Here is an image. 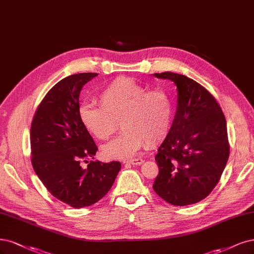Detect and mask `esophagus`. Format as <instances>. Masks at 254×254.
Here are the masks:
<instances>
[{
	"instance_id": "1",
	"label": "esophagus",
	"mask_w": 254,
	"mask_h": 254,
	"mask_svg": "<svg viewBox=\"0 0 254 254\" xmlns=\"http://www.w3.org/2000/svg\"><path fill=\"white\" fill-rule=\"evenodd\" d=\"M126 163L128 164H131V165H141L144 163V160L143 159H133V160H129V161H126Z\"/></svg>"
}]
</instances>
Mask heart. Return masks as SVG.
Instances as JSON below:
<instances>
[{"instance_id":"b5f03b06","label":"heart","mask_w":254,"mask_h":254,"mask_svg":"<svg viewBox=\"0 0 254 254\" xmlns=\"http://www.w3.org/2000/svg\"><path fill=\"white\" fill-rule=\"evenodd\" d=\"M100 104L78 108L81 123L99 141H108L120 127L121 134L103 147L109 159H130L147 144H161L170 132L173 103L164 88L148 89L133 78L120 76L100 93Z\"/></svg>"}]
</instances>
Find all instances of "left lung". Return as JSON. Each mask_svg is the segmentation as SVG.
Returning <instances> with one entry per match:
<instances>
[{
	"label": "left lung",
	"instance_id": "8db88e82",
	"mask_svg": "<svg viewBox=\"0 0 254 254\" xmlns=\"http://www.w3.org/2000/svg\"><path fill=\"white\" fill-rule=\"evenodd\" d=\"M178 88L170 132L155 155L156 194L174 206L198 203L217 185L230 153L224 112L204 86L186 75L154 73Z\"/></svg>",
	"mask_w": 254,
	"mask_h": 254
}]
</instances>
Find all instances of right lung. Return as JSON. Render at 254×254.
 <instances>
[{"instance_id":"1","label":"right lung","mask_w":254,"mask_h":254,"mask_svg":"<svg viewBox=\"0 0 254 254\" xmlns=\"http://www.w3.org/2000/svg\"><path fill=\"white\" fill-rule=\"evenodd\" d=\"M97 75L77 73L57 83L39 104L30 128L34 171L52 195L73 208L99 202L121 169L117 161H94L98 147L78 117L80 92Z\"/></svg>"}]
</instances>
